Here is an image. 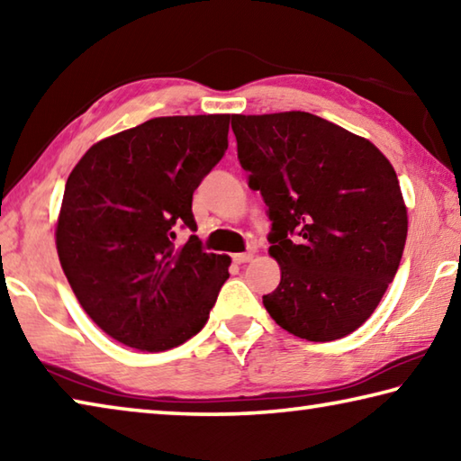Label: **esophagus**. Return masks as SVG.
Returning a JSON list of instances; mask_svg holds the SVG:
<instances>
[{
	"label": "esophagus",
	"instance_id": "1",
	"mask_svg": "<svg viewBox=\"0 0 461 461\" xmlns=\"http://www.w3.org/2000/svg\"><path fill=\"white\" fill-rule=\"evenodd\" d=\"M252 256H254L252 252H240V254H233L231 260L236 264H246V262L252 260Z\"/></svg>",
	"mask_w": 461,
	"mask_h": 461
}]
</instances>
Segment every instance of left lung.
<instances>
[{"mask_svg": "<svg viewBox=\"0 0 461 461\" xmlns=\"http://www.w3.org/2000/svg\"><path fill=\"white\" fill-rule=\"evenodd\" d=\"M238 160L260 191L280 283L262 303L301 339L356 331L399 270L407 207L393 165L370 140L319 115H231Z\"/></svg>", "mask_w": 461, "mask_h": 461, "instance_id": "1", "label": "left lung"}]
</instances>
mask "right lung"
<instances>
[{"instance_id":"obj_1","label":"right lung","mask_w":461,"mask_h":461,"mask_svg":"<svg viewBox=\"0 0 461 461\" xmlns=\"http://www.w3.org/2000/svg\"><path fill=\"white\" fill-rule=\"evenodd\" d=\"M230 115L154 118L93 144L67 178L57 252L109 338L165 352L207 323L230 256L203 252L193 193L228 150Z\"/></svg>"}]
</instances>
